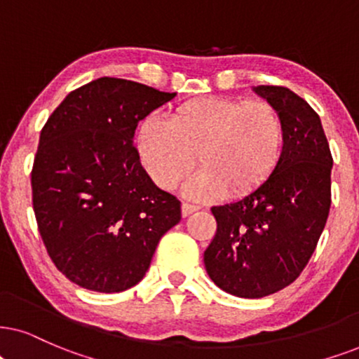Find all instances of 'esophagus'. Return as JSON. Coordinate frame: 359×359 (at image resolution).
Listing matches in <instances>:
<instances>
[{"instance_id":"1","label":"esophagus","mask_w":359,"mask_h":359,"mask_svg":"<svg viewBox=\"0 0 359 359\" xmlns=\"http://www.w3.org/2000/svg\"><path fill=\"white\" fill-rule=\"evenodd\" d=\"M198 205H192V203H187V202H184L182 203V217H189V215H192L194 212H197L198 210Z\"/></svg>"}]
</instances>
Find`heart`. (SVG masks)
Here are the masks:
<instances>
[{
  "mask_svg": "<svg viewBox=\"0 0 359 359\" xmlns=\"http://www.w3.org/2000/svg\"><path fill=\"white\" fill-rule=\"evenodd\" d=\"M139 161L152 182L170 190L192 172L185 185L195 198L245 197L262 187L280 165L285 124L273 104L232 97H198L184 102L162 121L140 122Z\"/></svg>",
  "mask_w": 359,
  "mask_h": 359,
  "instance_id": "heart-1",
  "label": "heart"
}]
</instances>
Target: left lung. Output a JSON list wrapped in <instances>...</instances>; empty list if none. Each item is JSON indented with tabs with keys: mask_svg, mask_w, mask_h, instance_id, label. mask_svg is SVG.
Instances as JSON below:
<instances>
[{
	"mask_svg": "<svg viewBox=\"0 0 359 359\" xmlns=\"http://www.w3.org/2000/svg\"><path fill=\"white\" fill-rule=\"evenodd\" d=\"M253 90L281 114L283 157L255 192L212 207L217 233L203 253L213 283L240 298L266 297L300 276L331 205L333 157L320 116L288 88Z\"/></svg>",
	"mask_w": 359,
	"mask_h": 359,
	"instance_id": "1",
	"label": "left lung"
}]
</instances>
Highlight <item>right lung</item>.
Segmentation results:
<instances>
[{
  "label": "right lung",
  "mask_w": 359,
  "mask_h": 359,
  "mask_svg": "<svg viewBox=\"0 0 359 359\" xmlns=\"http://www.w3.org/2000/svg\"><path fill=\"white\" fill-rule=\"evenodd\" d=\"M174 97L99 78L67 94L41 130L34 215L53 263L72 283L99 293L134 287L180 222V202L152 182L133 144L139 122Z\"/></svg>",
  "instance_id": "add662e5"
}]
</instances>
